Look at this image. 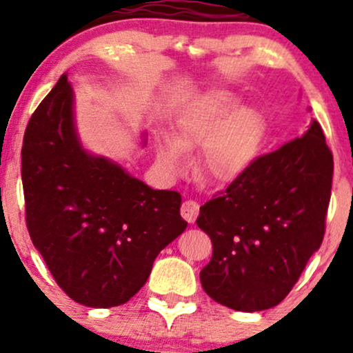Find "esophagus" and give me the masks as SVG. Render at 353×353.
Here are the masks:
<instances>
[{
    "mask_svg": "<svg viewBox=\"0 0 353 353\" xmlns=\"http://www.w3.org/2000/svg\"><path fill=\"white\" fill-rule=\"evenodd\" d=\"M181 216L184 217L189 224H194L197 216H199V202H196L192 199H188V201L182 202Z\"/></svg>",
    "mask_w": 353,
    "mask_h": 353,
    "instance_id": "1",
    "label": "esophagus"
}]
</instances>
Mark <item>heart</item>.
<instances>
[{"mask_svg":"<svg viewBox=\"0 0 353 353\" xmlns=\"http://www.w3.org/2000/svg\"><path fill=\"white\" fill-rule=\"evenodd\" d=\"M264 123L250 108L225 89L209 91L182 111L176 132L156 139V156L169 176L188 168V151L202 148L201 168L219 182L242 176L257 157Z\"/></svg>","mask_w":353,"mask_h":353,"instance_id":"b5f03b06","label":"heart"}]
</instances>
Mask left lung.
Instances as JSON below:
<instances>
[{
	"instance_id": "left-lung-1",
	"label": "left lung",
	"mask_w": 353,
	"mask_h": 353,
	"mask_svg": "<svg viewBox=\"0 0 353 353\" xmlns=\"http://www.w3.org/2000/svg\"><path fill=\"white\" fill-rule=\"evenodd\" d=\"M332 174L334 157L312 119L301 137L255 159L205 202L197 217L214 245L201 270L205 294L239 312L281 303L322 244Z\"/></svg>"
}]
</instances>
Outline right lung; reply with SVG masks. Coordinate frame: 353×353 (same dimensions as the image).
I'll return each instance as SVG.
<instances>
[{
  "label": "right lung",
  "instance_id": "obj_1",
  "mask_svg": "<svg viewBox=\"0 0 353 353\" xmlns=\"http://www.w3.org/2000/svg\"><path fill=\"white\" fill-rule=\"evenodd\" d=\"M21 179L31 241L61 289L92 309L128 302L188 228L179 192L151 189L84 149L66 76L28 123Z\"/></svg>",
  "mask_w": 353,
  "mask_h": 353
}]
</instances>
